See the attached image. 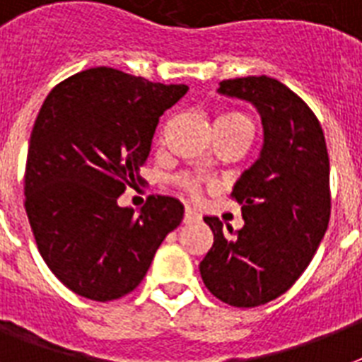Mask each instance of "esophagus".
Masks as SVG:
<instances>
[{
    "mask_svg": "<svg viewBox=\"0 0 362 362\" xmlns=\"http://www.w3.org/2000/svg\"><path fill=\"white\" fill-rule=\"evenodd\" d=\"M201 220V214H199L197 210L192 209V206H186V214H184V221L186 223H192V221H199Z\"/></svg>",
    "mask_w": 362,
    "mask_h": 362,
    "instance_id": "esophagus-1",
    "label": "esophagus"
}]
</instances>
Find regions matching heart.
Instances as JSON below:
<instances>
[{"label": "heart", "mask_w": 362, "mask_h": 362, "mask_svg": "<svg viewBox=\"0 0 362 362\" xmlns=\"http://www.w3.org/2000/svg\"><path fill=\"white\" fill-rule=\"evenodd\" d=\"M216 122H227V124H235V122H242V124H252V122L247 120L246 116L238 115V112H227V115H221L220 118ZM182 186L186 187L189 193H197L199 186L197 182L193 180V178H182Z\"/></svg>", "instance_id": "1"}]
</instances>
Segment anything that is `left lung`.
Instances as JSON below:
<instances>
[{"label": "left lung", "instance_id": "8db88e82", "mask_svg": "<svg viewBox=\"0 0 362 362\" xmlns=\"http://www.w3.org/2000/svg\"><path fill=\"white\" fill-rule=\"evenodd\" d=\"M220 95L255 107L263 124L259 158L233 186L240 231L204 216L214 244L199 264L209 291L237 308L267 304L298 280L331 218L329 153L320 120L270 76L220 82Z\"/></svg>", "mask_w": 362, "mask_h": 362}]
</instances>
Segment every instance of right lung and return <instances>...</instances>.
<instances>
[{"instance_id": "add662e5", "label": "right lung", "mask_w": 362, "mask_h": 362, "mask_svg": "<svg viewBox=\"0 0 362 362\" xmlns=\"http://www.w3.org/2000/svg\"><path fill=\"white\" fill-rule=\"evenodd\" d=\"M187 90L93 67L45 99L28 148L25 212L45 263L76 295L107 303L131 293L180 226L178 199L150 197L136 212L118 197L146 163L159 116Z\"/></svg>"}]
</instances>
